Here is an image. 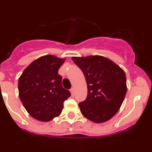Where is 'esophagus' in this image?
I'll list each match as a JSON object with an SVG mask.
<instances>
[{"label":"esophagus","instance_id":"obj_1","mask_svg":"<svg viewBox=\"0 0 152 152\" xmlns=\"http://www.w3.org/2000/svg\"><path fill=\"white\" fill-rule=\"evenodd\" d=\"M70 92H71V94H72V96H74V94H75V88H71V89H70Z\"/></svg>","mask_w":152,"mask_h":152}]
</instances>
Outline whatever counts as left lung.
I'll return each instance as SVG.
<instances>
[{"mask_svg":"<svg viewBox=\"0 0 152 152\" xmlns=\"http://www.w3.org/2000/svg\"><path fill=\"white\" fill-rule=\"evenodd\" d=\"M81 69L88 84V96L78 106L83 116L101 123L118 112L126 96L124 71L107 58L100 56L72 57Z\"/></svg>","mask_w":152,"mask_h":152,"instance_id":"1","label":"left lung"}]
</instances>
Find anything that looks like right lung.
I'll list each match as a JSON object with an SVG mask.
<instances>
[{
	"instance_id": "right-lung-1",
	"label": "right lung",
	"mask_w": 152,
	"mask_h": 152,
	"mask_svg": "<svg viewBox=\"0 0 152 152\" xmlns=\"http://www.w3.org/2000/svg\"><path fill=\"white\" fill-rule=\"evenodd\" d=\"M65 58L52 55L33 61L19 78V96L28 113L39 121L49 122L61 114L71 93L61 85L58 69Z\"/></svg>"
}]
</instances>
